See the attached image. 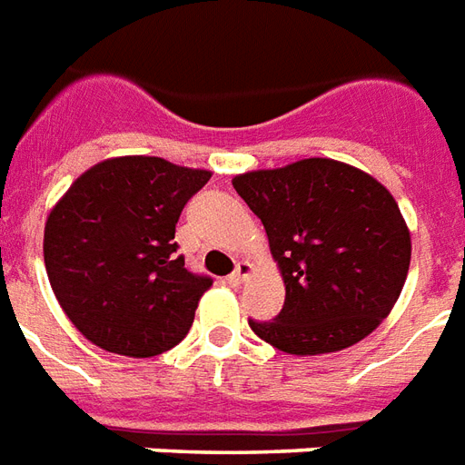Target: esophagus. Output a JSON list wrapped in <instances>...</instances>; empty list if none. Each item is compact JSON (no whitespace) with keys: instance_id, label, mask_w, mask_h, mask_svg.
I'll return each mask as SVG.
<instances>
[{"instance_id":"34e87169","label":"esophagus","mask_w":465,"mask_h":465,"mask_svg":"<svg viewBox=\"0 0 465 465\" xmlns=\"http://www.w3.org/2000/svg\"><path fill=\"white\" fill-rule=\"evenodd\" d=\"M251 271H253V268H251V263L242 261V263L236 266V271H233L232 276H229V283H232V285H242L243 281H246V278L251 276Z\"/></svg>"}]
</instances>
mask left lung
I'll use <instances>...</instances> for the list:
<instances>
[{
	"instance_id": "1",
	"label": "left lung",
	"mask_w": 465,
	"mask_h": 465,
	"mask_svg": "<svg viewBox=\"0 0 465 465\" xmlns=\"http://www.w3.org/2000/svg\"><path fill=\"white\" fill-rule=\"evenodd\" d=\"M285 283L283 311L251 330L288 355L355 345L394 308L411 261L397 202L367 172L311 157L233 177Z\"/></svg>"
}]
</instances>
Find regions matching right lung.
Instances as JSON below:
<instances>
[{"label":"right lung","mask_w":465,"mask_h":465,"mask_svg":"<svg viewBox=\"0 0 465 465\" xmlns=\"http://www.w3.org/2000/svg\"><path fill=\"white\" fill-rule=\"evenodd\" d=\"M209 177L163 157H113L84 172L51 209L46 273L93 345L154 357L184 340L212 278L184 266L174 229Z\"/></svg>","instance_id":"obj_1"}]
</instances>
